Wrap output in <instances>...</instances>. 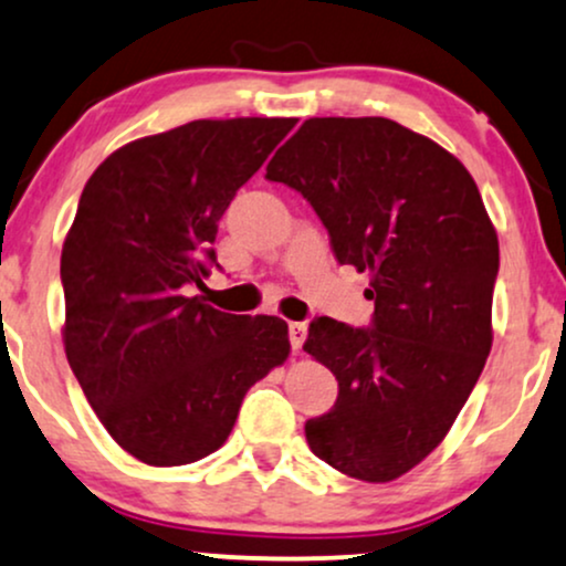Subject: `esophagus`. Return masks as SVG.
I'll return each mask as SVG.
<instances>
[{"mask_svg": "<svg viewBox=\"0 0 566 566\" xmlns=\"http://www.w3.org/2000/svg\"><path fill=\"white\" fill-rule=\"evenodd\" d=\"M289 338H291V347H294V352L302 349L304 338H307V325H304V323H291L289 325Z\"/></svg>", "mask_w": 566, "mask_h": 566, "instance_id": "esophagus-1", "label": "esophagus"}]
</instances>
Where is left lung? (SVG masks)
<instances>
[{
  "label": "left lung",
  "mask_w": 566,
  "mask_h": 566,
  "mask_svg": "<svg viewBox=\"0 0 566 566\" xmlns=\"http://www.w3.org/2000/svg\"><path fill=\"white\" fill-rule=\"evenodd\" d=\"M302 192L338 264L368 272L370 328L310 323L304 352L338 381L310 450L342 474L391 482L444 440L493 347L497 235L453 153L381 116L310 118L268 164Z\"/></svg>",
  "instance_id": "left-lung-1"
}]
</instances>
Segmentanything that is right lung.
Wrapping results in <instances>:
<instances>
[{
	"instance_id": "1",
	"label": "right lung",
	"mask_w": 566,
	"mask_h": 566,
	"mask_svg": "<svg viewBox=\"0 0 566 566\" xmlns=\"http://www.w3.org/2000/svg\"><path fill=\"white\" fill-rule=\"evenodd\" d=\"M296 118H201L113 150L86 179L60 256L63 344L99 423L148 467L214 453L289 325L230 315L188 285L217 262V224Z\"/></svg>"
}]
</instances>
